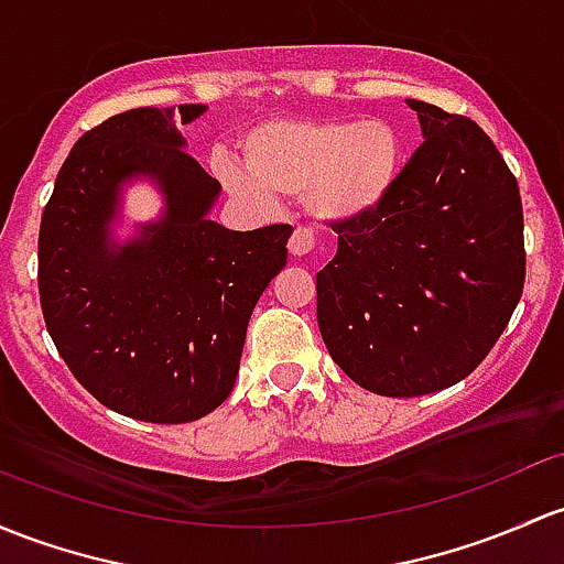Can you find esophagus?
Here are the masks:
<instances>
[{
	"label": "esophagus",
	"mask_w": 564,
	"mask_h": 564,
	"mask_svg": "<svg viewBox=\"0 0 564 564\" xmlns=\"http://www.w3.org/2000/svg\"><path fill=\"white\" fill-rule=\"evenodd\" d=\"M313 248H316V240H313L311 229H305V227L294 229L292 240H289V253H292V257L302 259V257H307V253H311Z\"/></svg>",
	"instance_id": "obj_1"
}]
</instances>
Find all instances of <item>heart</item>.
I'll list each match as a JSON object with an SVG mask.
<instances>
[{"label": "heart", "mask_w": 564, "mask_h": 564, "mask_svg": "<svg viewBox=\"0 0 564 564\" xmlns=\"http://www.w3.org/2000/svg\"><path fill=\"white\" fill-rule=\"evenodd\" d=\"M242 164L227 156L213 162L237 203L262 207L270 194L302 197L318 224L351 227L389 203L408 148L387 118H275L242 138Z\"/></svg>", "instance_id": "obj_1"}]
</instances>
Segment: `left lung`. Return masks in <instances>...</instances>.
<instances>
[{
	"label": "left lung",
	"mask_w": 564,
	"mask_h": 564,
	"mask_svg": "<svg viewBox=\"0 0 564 564\" xmlns=\"http://www.w3.org/2000/svg\"><path fill=\"white\" fill-rule=\"evenodd\" d=\"M424 142L376 216L337 229L318 329L361 389L432 394L481 365L524 286L517 177L476 121L405 99Z\"/></svg>",
	"instance_id": "1"
}]
</instances>
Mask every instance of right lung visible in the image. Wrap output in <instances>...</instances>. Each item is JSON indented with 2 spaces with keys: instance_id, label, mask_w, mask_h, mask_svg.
Instances as JSON below:
<instances>
[{
  "instance_id": "obj_1",
  "label": "right lung",
  "mask_w": 564,
  "mask_h": 564,
  "mask_svg": "<svg viewBox=\"0 0 564 564\" xmlns=\"http://www.w3.org/2000/svg\"><path fill=\"white\" fill-rule=\"evenodd\" d=\"M205 105L134 108L75 142L40 224V305L73 376L102 405L153 424L216 411L235 387L248 318L286 264L292 227L213 221L221 186L177 127ZM148 182L163 207L126 218Z\"/></svg>"
}]
</instances>
